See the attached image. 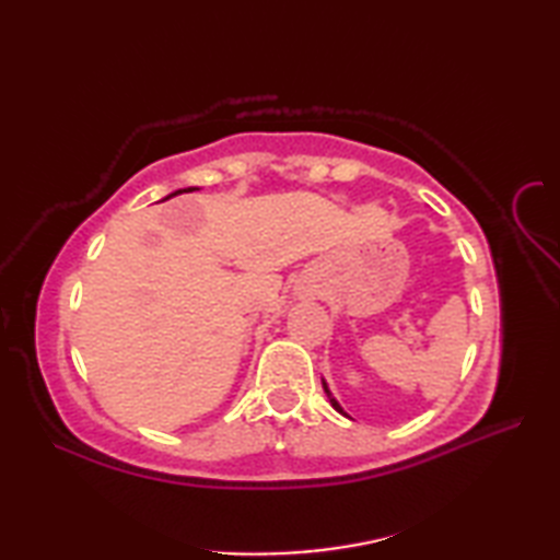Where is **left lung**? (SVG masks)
I'll return each mask as SVG.
<instances>
[{
  "label": "left lung",
  "instance_id": "8db88e82",
  "mask_svg": "<svg viewBox=\"0 0 560 560\" xmlns=\"http://www.w3.org/2000/svg\"><path fill=\"white\" fill-rule=\"evenodd\" d=\"M323 385H325V383H323ZM325 392H327V397H329V401H331V407H335V409H337L339 413H343V409L339 407V401H337L335 397H331V395H329V389H327V385H325Z\"/></svg>",
  "mask_w": 560,
  "mask_h": 560
}]
</instances>
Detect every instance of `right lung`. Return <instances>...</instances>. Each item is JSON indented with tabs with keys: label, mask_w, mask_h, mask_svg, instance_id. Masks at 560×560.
I'll list each match as a JSON object with an SVG mask.
<instances>
[{
	"label": "right lung",
	"mask_w": 560,
	"mask_h": 560,
	"mask_svg": "<svg viewBox=\"0 0 560 560\" xmlns=\"http://www.w3.org/2000/svg\"><path fill=\"white\" fill-rule=\"evenodd\" d=\"M192 189H197V187H187V189H177V192H173V195H168L165 199H171V197H175V195H183V192H192Z\"/></svg>",
	"instance_id": "add662e5"
}]
</instances>
